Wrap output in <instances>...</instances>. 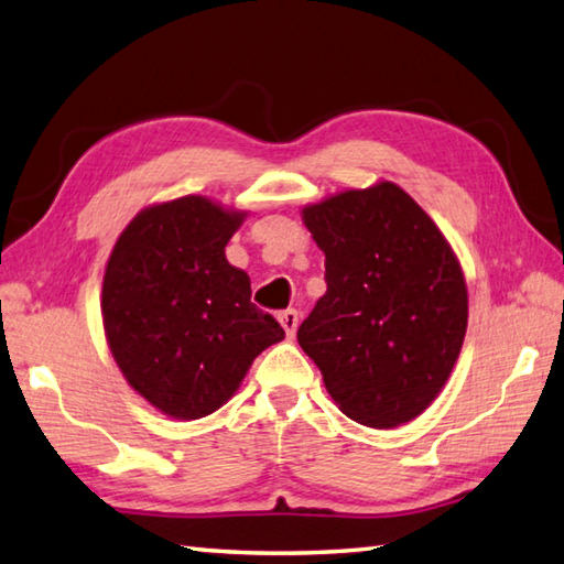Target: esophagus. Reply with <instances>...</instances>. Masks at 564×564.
Segmentation results:
<instances>
[{"label": "esophagus", "mask_w": 564, "mask_h": 564, "mask_svg": "<svg viewBox=\"0 0 564 564\" xmlns=\"http://www.w3.org/2000/svg\"><path fill=\"white\" fill-rule=\"evenodd\" d=\"M279 322H281V327L285 329V337L293 339L295 329H297V313H295V310H283V313L279 315Z\"/></svg>", "instance_id": "obj_1"}]
</instances>
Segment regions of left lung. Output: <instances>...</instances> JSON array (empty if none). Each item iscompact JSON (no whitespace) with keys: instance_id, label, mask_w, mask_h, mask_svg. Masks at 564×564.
Here are the masks:
<instances>
[{"instance_id":"1","label":"left lung","mask_w":564,"mask_h":564,"mask_svg":"<svg viewBox=\"0 0 564 564\" xmlns=\"http://www.w3.org/2000/svg\"><path fill=\"white\" fill-rule=\"evenodd\" d=\"M327 293L297 344L354 422L392 429L436 400L467 329L463 269L436 223L392 182L303 208Z\"/></svg>"}]
</instances>
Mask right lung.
<instances>
[{"label":"right lung","mask_w":564,"mask_h":564,"mask_svg":"<svg viewBox=\"0 0 564 564\" xmlns=\"http://www.w3.org/2000/svg\"><path fill=\"white\" fill-rule=\"evenodd\" d=\"M245 218L206 196L158 203L128 223L106 263V341L128 386L166 416L213 414L285 337L225 259Z\"/></svg>","instance_id":"right-lung-1"}]
</instances>
